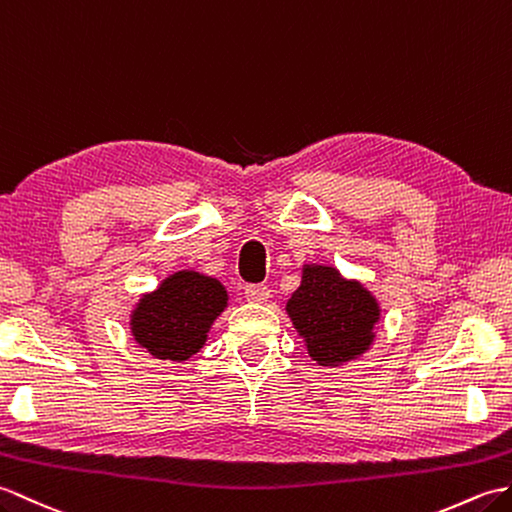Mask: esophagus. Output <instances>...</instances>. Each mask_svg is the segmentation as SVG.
Listing matches in <instances>:
<instances>
[{"label": "esophagus", "mask_w": 512, "mask_h": 512, "mask_svg": "<svg viewBox=\"0 0 512 512\" xmlns=\"http://www.w3.org/2000/svg\"><path fill=\"white\" fill-rule=\"evenodd\" d=\"M244 294H246V301L257 303V305L266 303L270 299V290L266 288V285H246Z\"/></svg>", "instance_id": "obj_1"}]
</instances>
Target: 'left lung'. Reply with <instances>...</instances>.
Returning a JSON list of instances; mask_svg holds the SVG:
<instances>
[{
  "mask_svg": "<svg viewBox=\"0 0 512 512\" xmlns=\"http://www.w3.org/2000/svg\"><path fill=\"white\" fill-rule=\"evenodd\" d=\"M310 358L323 368H340L373 347L382 305L360 279L336 266L303 264L301 285L285 303Z\"/></svg>",
  "mask_w": 512,
  "mask_h": 512,
  "instance_id": "8db88e82",
  "label": "left lung"
}]
</instances>
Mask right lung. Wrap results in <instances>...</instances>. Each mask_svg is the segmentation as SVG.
Here are the masks:
<instances>
[{
    "instance_id": "add662e5",
    "label": "right lung",
    "mask_w": 512,
    "mask_h": 512,
    "mask_svg": "<svg viewBox=\"0 0 512 512\" xmlns=\"http://www.w3.org/2000/svg\"><path fill=\"white\" fill-rule=\"evenodd\" d=\"M229 307L220 279L198 270H176L130 312V334L152 358L185 362L205 347L211 325Z\"/></svg>"
}]
</instances>
